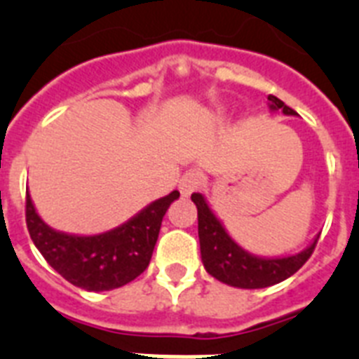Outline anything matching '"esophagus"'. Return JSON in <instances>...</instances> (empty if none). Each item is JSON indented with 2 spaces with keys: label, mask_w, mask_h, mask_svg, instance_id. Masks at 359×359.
Masks as SVG:
<instances>
[{
  "label": "esophagus",
  "mask_w": 359,
  "mask_h": 359,
  "mask_svg": "<svg viewBox=\"0 0 359 359\" xmlns=\"http://www.w3.org/2000/svg\"><path fill=\"white\" fill-rule=\"evenodd\" d=\"M201 183V174L198 170H189V172L183 174V177L180 180V192L183 196H190Z\"/></svg>",
  "instance_id": "obj_1"
}]
</instances>
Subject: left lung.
Segmentation results:
<instances>
[{
    "label": "left lung",
    "mask_w": 359,
    "mask_h": 359,
    "mask_svg": "<svg viewBox=\"0 0 359 359\" xmlns=\"http://www.w3.org/2000/svg\"><path fill=\"white\" fill-rule=\"evenodd\" d=\"M268 106L271 113L280 111L286 116H298L297 111L291 109L273 95H268ZM190 198L198 208V233L203 266L208 275L231 287L261 290L286 280L306 264L320 237L318 233L311 241L309 246L293 255H255L231 239L223 221L215 215L205 196L194 192Z\"/></svg>",
    "instance_id": "8db88e82"
}]
</instances>
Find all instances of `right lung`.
<instances>
[{"label":"right lung","mask_w":359,"mask_h":359,"mask_svg":"<svg viewBox=\"0 0 359 359\" xmlns=\"http://www.w3.org/2000/svg\"><path fill=\"white\" fill-rule=\"evenodd\" d=\"M177 198L180 192L172 190L120 226L79 236L44 223L27 192V226L41 255L69 284L95 293L111 291L144 273L156 246L161 219Z\"/></svg>","instance_id":"add662e5"}]
</instances>
